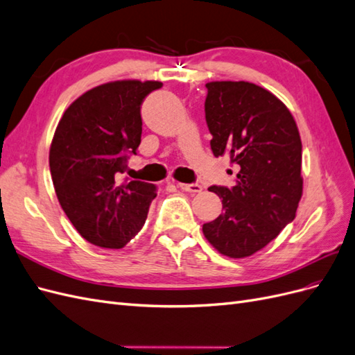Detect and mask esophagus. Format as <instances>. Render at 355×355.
Here are the masks:
<instances>
[{"label": "esophagus", "mask_w": 355, "mask_h": 355, "mask_svg": "<svg viewBox=\"0 0 355 355\" xmlns=\"http://www.w3.org/2000/svg\"><path fill=\"white\" fill-rule=\"evenodd\" d=\"M178 188H180L182 191H187V192H191V194H197V192H201V185L198 184H180V182H178Z\"/></svg>", "instance_id": "obj_1"}]
</instances>
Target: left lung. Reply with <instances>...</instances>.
Listing matches in <instances>:
<instances>
[{
    "mask_svg": "<svg viewBox=\"0 0 355 355\" xmlns=\"http://www.w3.org/2000/svg\"><path fill=\"white\" fill-rule=\"evenodd\" d=\"M206 121L214 157L239 167L232 189L210 187L223 211L202 225L220 254L243 259L271 243L296 216L302 198V142L287 106L249 81L206 84Z\"/></svg>",
    "mask_w": 355,
    "mask_h": 355,
    "instance_id": "obj_1",
    "label": "left lung"
}]
</instances>
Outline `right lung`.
<instances>
[{"instance_id":"obj_1","label":"right lung","mask_w":355,"mask_h":355,"mask_svg":"<svg viewBox=\"0 0 355 355\" xmlns=\"http://www.w3.org/2000/svg\"><path fill=\"white\" fill-rule=\"evenodd\" d=\"M161 81L118 80L83 93L63 112L50 145L53 185L63 211L89 243L121 249L142 230L157 187L116 184L141 145V105Z\"/></svg>"}]
</instances>
